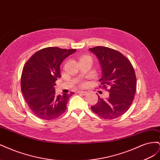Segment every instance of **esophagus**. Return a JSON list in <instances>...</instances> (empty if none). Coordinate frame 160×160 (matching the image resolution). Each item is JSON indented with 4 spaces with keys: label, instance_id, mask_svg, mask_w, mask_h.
<instances>
[{
    "label": "esophagus",
    "instance_id": "obj_1",
    "mask_svg": "<svg viewBox=\"0 0 160 160\" xmlns=\"http://www.w3.org/2000/svg\"><path fill=\"white\" fill-rule=\"evenodd\" d=\"M78 93H81V94H82V95H85L88 94V92L83 91H79Z\"/></svg>",
    "mask_w": 160,
    "mask_h": 160
}]
</instances>
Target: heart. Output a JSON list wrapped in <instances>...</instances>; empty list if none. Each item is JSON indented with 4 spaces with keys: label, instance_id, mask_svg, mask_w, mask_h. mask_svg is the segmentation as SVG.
<instances>
[{
    "label": "heart",
    "instance_id": "b5f03b06",
    "mask_svg": "<svg viewBox=\"0 0 160 160\" xmlns=\"http://www.w3.org/2000/svg\"><path fill=\"white\" fill-rule=\"evenodd\" d=\"M85 58H89V59H91V57H89V56H83V57H82L81 58V59H85Z\"/></svg>",
    "mask_w": 160,
    "mask_h": 160
}]
</instances>
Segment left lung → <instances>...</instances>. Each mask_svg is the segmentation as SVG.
<instances>
[{
    "instance_id": "obj_1",
    "label": "left lung",
    "mask_w": 160,
    "mask_h": 160,
    "mask_svg": "<svg viewBox=\"0 0 160 160\" xmlns=\"http://www.w3.org/2000/svg\"><path fill=\"white\" fill-rule=\"evenodd\" d=\"M89 50L98 58L102 77L101 88H108L109 96L98 101L91 109L101 118L113 119L123 115L132 105L136 91V77L130 61L122 53L98 46Z\"/></svg>"
}]
</instances>
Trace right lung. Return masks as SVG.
Returning <instances> with one entry per match:
<instances>
[{
  "label": "right lung",
  "mask_w": 160,
  "mask_h": 160,
  "mask_svg": "<svg viewBox=\"0 0 160 160\" xmlns=\"http://www.w3.org/2000/svg\"><path fill=\"white\" fill-rule=\"evenodd\" d=\"M76 49L47 47L36 52L23 67L21 90L32 113L38 118L51 120L67 109L69 97L74 94H55V81L61 77L60 65Z\"/></svg>",
  "instance_id": "1"
}]
</instances>
